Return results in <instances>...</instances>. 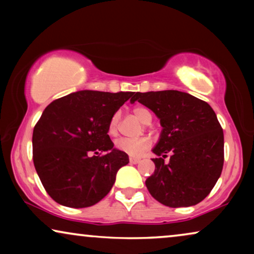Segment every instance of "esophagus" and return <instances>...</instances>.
I'll list each match as a JSON object with an SVG mask.
<instances>
[{
  "instance_id": "1",
  "label": "esophagus",
  "mask_w": 254,
  "mask_h": 254,
  "mask_svg": "<svg viewBox=\"0 0 254 254\" xmlns=\"http://www.w3.org/2000/svg\"><path fill=\"white\" fill-rule=\"evenodd\" d=\"M141 161V158L138 157H129V162L133 163V164H136V163H138Z\"/></svg>"
}]
</instances>
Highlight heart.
I'll return each instance as SVG.
<instances>
[{"label":"heart","mask_w":254,"mask_h":254,"mask_svg":"<svg viewBox=\"0 0 254 254\" xmlns=\"http://www.w3.org/2000/svg\"><path fill=\"white\" fill-rule=\"evenodd\" d=\"M134 116L141 121L142 124L149 125L152 121V112L148 109L147 106L136 105L133 109ZM119 129V114L114 113L110 118L109 123H107L106 131L110 136H116ZM151 140L147 136H142L138 138H126L121 137L116 142V148L118 150L126 152L129 156H140L150 148Z\"/></svg>","instance_id":"heart-1"}]
</instances>
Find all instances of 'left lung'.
Masks as SVG:
<instances>
[{"label": "left lung", "instance_id": "8db88e82", "mask_svg": "<svg viewBox=\"0 0 254 254\" xmlns=\"http://www.w3.org/2000/svg\"><path fill=\"white\" fill-rule=\"evenodd\" d=\"M150 109L161 120V138L152 152L158 158L145 186L158 202L168 207L199 203L220 178L224 162V136L210 105L190 93L136 92L130 103ZM170 161L165 162L167 155Z\"/></svg>", "mask_w": 254, "mask_h": 254}]
</instances>
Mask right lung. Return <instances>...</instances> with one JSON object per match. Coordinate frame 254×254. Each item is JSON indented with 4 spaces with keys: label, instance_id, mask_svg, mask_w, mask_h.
Wrapping results in <instances>:
<instances>
[{
    "label": "right lung",
    "instance_id": "obj_1",
    "mask_svg": "<svg viewBox=\"0 0 254 254\" xmlns=\"http://www.w3.org/2000/svg\"><path fill=\"white\" fill-rule=\"evenodd\" d=\"M133 95L83 90L44 110L33 129V163L55 202L85 208L109 194L118 170L129 159L113 148L107 123Z\"/></svg>",
    "mask_w": 254,
    "mask_h": 254
}]
</instances>
